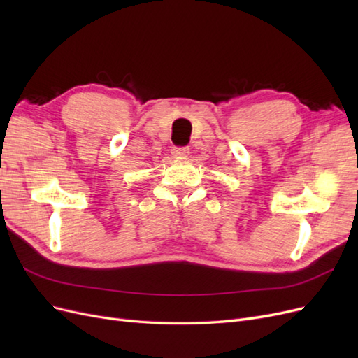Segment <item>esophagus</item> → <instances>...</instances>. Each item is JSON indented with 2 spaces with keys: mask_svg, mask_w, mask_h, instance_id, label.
Segmentation results:
<instances>
[{
  "mask_svg": "<svg viewBox=\"0 0 358 358\" xmlns=\"http://www.w3.org/2000/svg\"><path fill=\"white\" fill-rule=\"evenodd\" d=\"M189 148L185 146V148H173L171 149V155L178 158V159H187L189 157Z\"/></svg>",
  "mask_w": 358,
  "mask_h": 358,
  "instance_id": "esophagus-1",
  "label": "esophagus"
}]
</instances>
